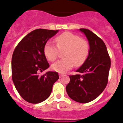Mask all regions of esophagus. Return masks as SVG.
I'll return each instance as SVG.
<instances>
[{"mask_svg": "<svg viewBox=\"0 0 123 123\" xmlns=\"http://www.w3.org/2000/svg\"><path fill=\"white\" fill-rule=\"evenodd\" d=\"M59 76H60V78H62L63 76V74H59Z\"/></svg>", "mask_w": 123, "mask_h": 123, "instance_id": "34e87169", "label": "esophagus"}]
</instances>
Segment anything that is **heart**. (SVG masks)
<instances>
[{
	"label": "heart",
	"mask_w": 123,
	"mask_h": 123,
	"mask_svg": "<svg viewBox=\"0 0 123 123\" xmlns=\"http://www.w3.org/2000/svg\"><path fill=\"white\" fill-rule=\"evenodd\" d=\"M55 41L58 48L50 41L47 42L44 46V55L47 60L54 62L57 58L58 49L60 50L66 51L63 55L65 58L52 65L53 70L64 73L72 68L74 65L79 67L85 62L89 52V45L86 41L71 32H65L56 37Z\"/></svg>",
	"instance_id": "heart-1"
}]
</instances>
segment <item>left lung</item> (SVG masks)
<instances>
[{
    "label": "left lung",
    "mask_w": 123,
    "mask_h": 123,
    "mask_svg": "<svg viewBox=\"0 0 123 123\" xmlns=\"http://www.w3.org/2000/svg\"><path fill=\"white\" fill-rule=\"evenodd\" d=\"M79 30L86 36L89 44V55L76 70L79 74L70 75L66 86L68 96L76 102L86 104L99 96L108 83L111 60L104 41L87 29Z\"/></svg>",
    "instance_id": "obj_1"
}]
</instances>
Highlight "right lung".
Segmentation results:
<instances>
[{"label":"right lung","instance_id":"1","mask_svg":"<svg viewBox=\"0 0 123 123\" xmlns=\"http://www.w3.org/2000/svg\"><path fill=\"white\" fill-rule=\"evenodd\" d=\"M58 30L37 29L23 38L16 47L12 58V80L21 97L31 104H39L50 95L58 74L48 71L39 73L49 67L44 47L50 38Z\"/></svg>","mask_w":123,"mask_h":123}]
</instances>
